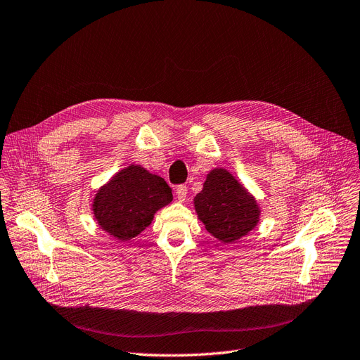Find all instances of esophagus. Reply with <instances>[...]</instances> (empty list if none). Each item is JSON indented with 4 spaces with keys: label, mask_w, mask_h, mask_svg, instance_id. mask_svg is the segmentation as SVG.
I'll return each mask as SVG.
<instances>
[{
    "label": "esophagus",
    "mask_w": 360,
    "mask_h": 360,
    "mask_svg": "<svg viewBox=\"0 0 360 360\" xmlns=\"http://www.w3.org/2000/svg\"><path fill=\"white\" fill-rule=\"evenodd\" d=\"M175 193H176L178 200H179V202H184L185 197H187V193H188L187 185H178V187L175 188Z\"/></svg>",
    "instance_id": "1"
}]
</instances>
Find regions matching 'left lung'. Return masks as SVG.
<instances>
[{"label": "left lung", "instance_id": "8db88e82", "mask_svg": "<svg viewBox=\"0 0 360 360\" xmlns=\"http://www.w3.org/2000/svg\"><path fill=\"white\" fill-rule=\"evenodd\" d=\"M194 207L206 230L224 243L246 236L259 219V207L231 173L212 170L203 190L194 197Z\"/></svg>", "mask_w": 360, "mask_h": 360}]
</instances>
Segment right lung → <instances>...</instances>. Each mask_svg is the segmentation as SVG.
Masks as SVG:
<instances>
[{
	"mask_svg": "<svg viewBox=\"0 0 360 360\" xmlns=\"http://www.w3.org/2000/svg\"><path fill=\"white\" fill-rule=\"evenodd\" d=\"M172 198L163 178L141 166H129L98 191L93 214L106 233L123 242L148 227L155 212Z\"/></svg>",
	"mask_w": 360,
	"mask_h": 360,
	"instance_id": "add662e5",
	"label": "right lung"
}]
</instances>
